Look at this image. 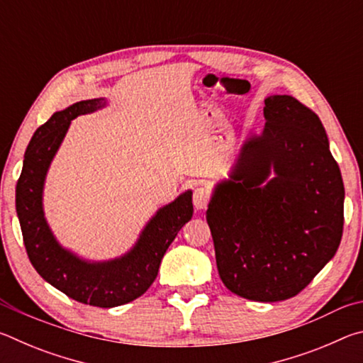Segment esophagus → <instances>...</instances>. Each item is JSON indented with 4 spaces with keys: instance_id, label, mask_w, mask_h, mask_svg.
<instances>
[{
    "instance_id": "obj_1",
    "label": "esophagus",
    "mask_w": 363,
    "mask_h": 363,
    "mask_svg": "<svg viewBox=\"0 0 363 363\" xmlns=\"http://www.w3.org/2000/svg\"><path fill=\"white\" fill-rule=\"evenodd\" d=\"M211 199V192L206 187H196L194 190V206L196 210H205L210 203Z\"/></svg>"
}]
</instances>
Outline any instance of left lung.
<instances>
[{"label": "left lung", "mask_w": 363, "mask_h": 363, "mask_svg": "<svg viewBox=\"0 0 363 363\" xmlns=\"http://www.w3.org/2000/svg\"><path fill=\"white\" fill-rule=\"evenodd\" d=\"M264 104V131L245 140L206 220L227 290L275 303L303 291L335 256L344 184L320 118L286 94Z\"/></svg>", "instance_id": "obj_1"}]
</instances>
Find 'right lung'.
<instances>
[{
    "instance_id": "add662e5",
    "label": "right lung",
    "mask_w": 363,
    "mask_h": 363,
    "mask_svg": "<svg viewBox=\"0 0 363 363\" xmlns=\"http://www.w3.org/2000/svg\"><path fill=\"white\" fill-rule=\"evenodd\" d=\"M104 106V99L79 101L54 113L35 131L17 181L16 210L28 259L48 284L78 303L115 307L149 290L168 247L192 219L194 205L192 192L187 190L173 203L160 208L131 251L112 261L89 262L60 247L43 213L45 177L72 120Z\"/></svg>"
}]
</instances>
